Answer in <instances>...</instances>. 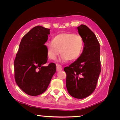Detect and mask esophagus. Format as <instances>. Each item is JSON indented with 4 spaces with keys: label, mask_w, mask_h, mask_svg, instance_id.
<instances>
[{
    "label": "esophagus",
    "mask_w": 120,
    "mask_h": 120,
    "mask_svg": "<svg viewBox=\"0 0 120 120\" xmlns=\"http://www.w3.org/2000/svg\"><path fill=\"white\" fill-rule=\"evenodd\" d=\"M62 69H63V67H61V66H60V64H56V71H59L62 70Z\"/></svg>",
    "instance_id": "1"
}]
</instances>
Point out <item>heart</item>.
<instances>
[{
  "label": "heart",
  "instance_id": "1",
  "mask_svg": "<svg viewBox=\"0 0 120 120\" xmlns=\"http://www.w3.org/2000/svg\"><path fill=\"white\" fill-rule=\"evenodd\" d=\"M83 45L82 38L79 34L62 33L54 37L52 41L46 43L47 53L49 59L55 60L60 53L61 60L75 61L80 56Z\"/></svg>",
  "mask_w": 120,
  "mask_h": 120
}]
</instances>
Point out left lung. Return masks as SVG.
I'll list each match as a JSON object with an SVG mask.
<instances>
[{"mask_svg": "<svg viewBox=\"0 0 120 120\" xmlns=\"http://www.w3.org/2000/svg\"><path fill=\"white\" fill-rule=\"evenodd\" d=\"M77 28L84 42L83 52L64 71L69 94L77 99H83L96 88L101 72L100 46L95 34L88 26L81 24Z\"/></svg>", "mask_w": 120, "mask_h": 120, "instance_id": "1", "label": "left lung"}]
</instances>
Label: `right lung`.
<instances>
[{
    "mask_svg": "<svg viewBox=\"0 0 120 120\" xmlns=\"http://www.w3.org/2000/svg\"><path fill=\"white\" fill-rule=\"evenodd\" d=\"M50 30L35 26L22 38L14 61V78L19 88L28 95H41L46 90L56 71V64L48 66L45 43Z\"/></svg>",
    "mask_w": 120,
    "mask_h": 120,
    "instance_id": "add662e5",
    "label": "right lung"
}]
</instances>
